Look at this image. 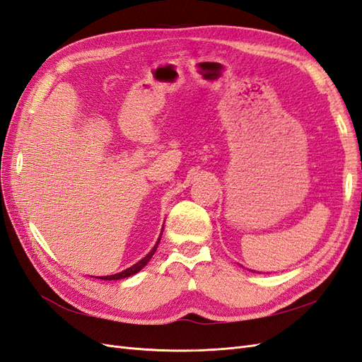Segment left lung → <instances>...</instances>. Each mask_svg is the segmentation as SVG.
Instances as JSON below:
<instances>
[{"instance_id":"1","label":"left lung","mask_w":362,"mask_h":362,"mask_svg":"<svg viewBox=\"0 0 362 362\" xmlns=\"http://www.w3.org/2000/svg\"><path fill=\"white\" fill-rule=\"evenodd\" d=\"M252 272H254V271H252Z\"/></svg>"}]
</instances>
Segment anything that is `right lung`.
Returning a JSON list of instances; mask_svg holds the SVG:
<instances>
[{
    "label": "right lung",
    "instance_id": "add662e5",
    "mask_svg": "<svg viewBox=\"0 0 362 362\" xmlns=\"http://www.w3.org/2000/svg\"><path fill=\"white\" fill-rule=\"evenodd\" d=\"M162 233H163V229H162ZM160 237H162V234H160ZM160 237H159V240H157V243L153 246V249L150 252H148L141 262H137L136 264H133V266H129L128 269H125V271H122V272H119V274H115V275H107V276H98V278H100V280H122V278H128V276H132V275H134V274H137L139 271L141 269H144L145 267V264L151 260L153 258V255H154V252L157 251V245H159V242H160Z\"/></svg>",
    "mask_w": 362,
    "mask_h": 362
}]
</instances>
